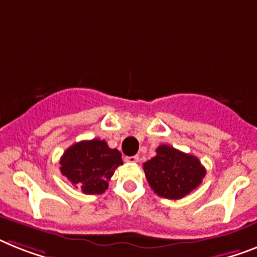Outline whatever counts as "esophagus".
I'll use <instances>...</instances> for the list:
<instances>
[{
  "mask_svg": "<svg viewBox=\"0 0 257 257\" xmlns=\"http://www.w3.org/2000/svg\"><path fill=\"white\" fill-rule=\"evenodd\" d=\"M124 162L126 163H138L139 162V156L135 155V156H126L124 158Z\"/></svg>",
  "mask_w": 257,
  "mask_h": 257,
  "instance_id": "34e87169",
  "label": "esophagus"
}]
</instances>
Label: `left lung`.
<instances>
[{
  "label": "left lung",
  "mask_w": 257,
  "mask_h": 257,
  "mask_svg": "<svg viewBox=\"0 0 257 257\" xmlns=\"http://www.w3.org/2000/svg\"><path fill=\"white\" fill-rule=\"evenodd\" d=\"M144 173L154 192L168 200H180L201 185L206 169L198 158L162 144L156 156L143 164Z\"/></svg>",
  "instance_id": "obj_1"
}]
</instances>
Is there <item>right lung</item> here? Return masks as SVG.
Returning a JSON list of instances; mask_svg holds the SVG:
<instances>
[{"instance_id":"add662e5","label":"right lung","mask_w":257,"mask_h":257,"mask_svg":"<svg viewBox=\"0 0 257 257\" xmlns=\"http://www.w3.org/2000/svg\"><path fill=\"white\" fill-rule=\"evenodd\" d=\"M123 164L122 155L105 141L92 139L75 143L60 159V172L75 188L85 194H102L116 167Z\"/></svg>"}]
</instances>
